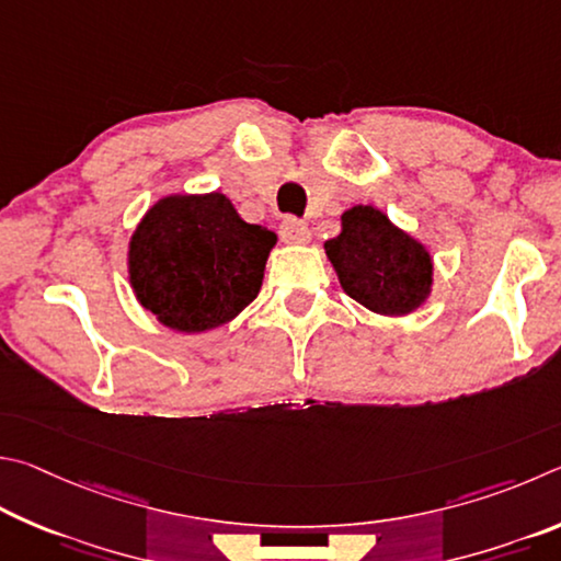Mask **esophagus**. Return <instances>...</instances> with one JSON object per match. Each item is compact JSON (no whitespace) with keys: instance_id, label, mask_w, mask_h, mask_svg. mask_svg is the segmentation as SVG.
<instances>
[{"instance_id":"esophagus-1","label":"esophagus","mask_w":561,"mask_h":561,"mask_svg":"<svg viewBox=\"0 0 561 561\" xmlns=\"http://www.w3.org/2000/svg\"><path fill=\"white\" fill-rule=\"evenodd\" d=\"M280 239L286 243H296V245L308 243L310 241L308 224H302L298 219H286L280 224Z\"/></svg>"}]
</instances>
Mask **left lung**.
<instances>
[{"instance_id":"8db88e82","label":"left lung","mask_w":561,"mask_h":561,"mask_svg":"<svg viewBox=\"0 0 561 561\" xmlns=\"http://www.w3.org/2000/svg\"><path fill=\"white\" fill-rule=\"evenodd\" d=\"M340 219V233L325 241V255L342 290L385 318H404L424 308L434 290L428 245L371 204L350 206Z\"/></svg>"}]
</instances>
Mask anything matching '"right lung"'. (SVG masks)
Instances as JSON below:
<instances>
[{
  "label": "right lung",
  "instance_id": "add662e5",
  "mask_svg": "<svg viewBox=\"0 0 561 561\" xmlns=\"http://www.w3.org/2000/svg\"><path fill=\"white\" fill-rule=\"evenodd\" d=\"M275 241V231L243 221L221 192L167 194L135 226L127 280L160 325L199 335L255 300Z\"/></svg>",
  "mask_w": 561,
  "mask_h": 561
}]
</instances>
